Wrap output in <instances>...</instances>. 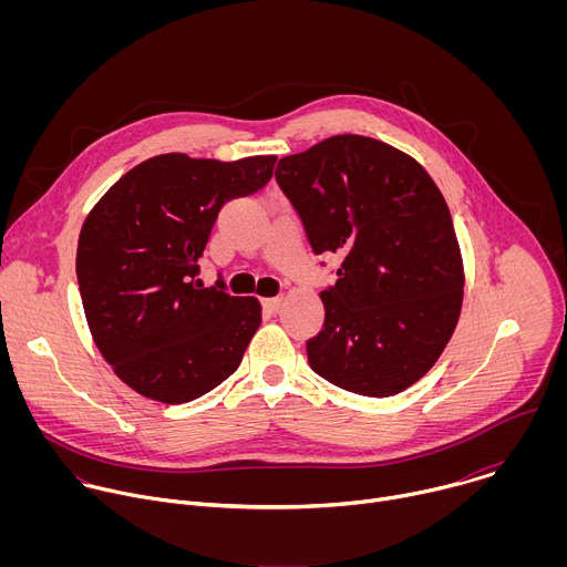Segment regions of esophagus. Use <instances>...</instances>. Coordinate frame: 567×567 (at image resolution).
Masks as SVG:
<instances>
[{
	"label": "esophagus",
	"instance_id": "1",
	"mask_svg": "<svg viewBox=\"0 0 567 567\" xmlns=\"http://www.w3.org/2000/svg\"><path fill=\"white\" fill-rule=\"evenodd\" d=\"M280 305H282V298H280V296L262 298V307H265L267 311H278V309H280Z\"/></svg>",
	"mask_w": 567,
	"mask_h": 567
}]
</instances>
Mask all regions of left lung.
I'll return each instance as SVG.
<instances>
[{"mask_svg":"<svg viewBox=\"0 0 567 567\" xmlns=\"http://www.w3.org/2000/svg\"><path fill=\"white\" fill-rule=\"evenodd\" d=\"M276 179L313 254L341 258L334 287L320 291L326 322L307 341L311 370L365 396L406 390L444 352L464 296L440 188L413 156L359 134L282 156Z\"/></svg>","mask_w":567,"mask_h":567,"instance_id":"8db88e82","label":"left lung"}]
</instances>
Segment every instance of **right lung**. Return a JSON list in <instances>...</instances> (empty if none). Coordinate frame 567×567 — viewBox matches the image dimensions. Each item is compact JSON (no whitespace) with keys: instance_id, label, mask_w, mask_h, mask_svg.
I'll return each mask as SVG.
<instances>
[{"instance_id":"obj_1","label":"right lung","mask_w":567,"mask_h":567,"mask_svg":"<svg viewBox=\"0 0 567 567\" xmlns=\"http://www.w3.org/2000/svg\"><path fill=\"white\" fill-rule=\"evenodd\" d=\"M276 156H152L90 210L75 274L87 326L114 374L161 403L193 401L228 379L262 322L260 300L204 287L199 258L219 208L260 190Z\"/></svg>"}]
</instances>
